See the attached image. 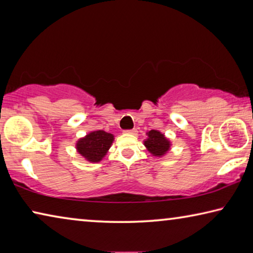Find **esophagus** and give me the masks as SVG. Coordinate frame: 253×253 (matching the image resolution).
<instances>
[{"mask_svg":"<svg viewBox=\"0 0 253 253\" xmlns=\"http://www.w3.org/2000/svg\"><path fill=\"white\" fill-rule=\"evenodd\" d=\"M126 134H129V135H134L136 136L137 134H138V131H137V129H130V130H125Z\"/></svg>","mask_w":253,"mask_h":253,"instance_id":"1","label":"esophagus"}]
</instances>
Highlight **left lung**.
<instances>
[{
    "label": "left lung",
    "mask_w": 253,
    "mask_h": 253,
    "mask_svg": "<svg viewBox=\"0 0 253 253\" xmlns=\"http://www.w3.org/2000/svg\"><path fill=\"white\" fill-rule=\"evenodd\" d=\"M146 138L143 140V144L149 154L158 158L168 155L172 148V142L165 136L164 132L152 129L146 132Z\"/></svg>",
    "instance_id": "obj_1"
}]
</instances>
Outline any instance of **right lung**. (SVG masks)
<instances>
[{
    "label": "right lung",
    "mask_w": 253,
    "mask_h": 253,
    "mask_svg": "<svg viewBox=\"0 0 253 253\" xmlns=\"http://www.w3.org/2000/svg\"><path fill=\"white\" fill-rule=\"evenodd\" d=\"M114 140V134L102 129L89 131L76 142V152L89 163H99L107 155Z\"/></svg>",
    "instance_id": "obj_1"
}]
</instances>
